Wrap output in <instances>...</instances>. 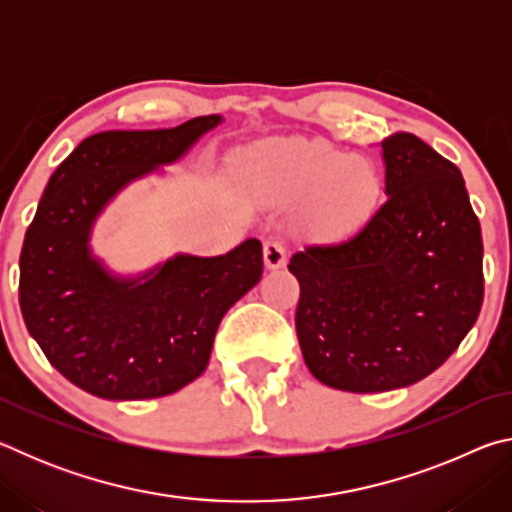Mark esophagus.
<instances>
[{"instance_id":"obj_1","label":"esophagus","mask_w":512,"mask_h":512,"mask_svg":"<svg viewBox=\"0 0 512 512\" xmlns=\"http://www.w3.org/2000/svg\"><path fill=\"white\" fill-rule=\"evenodd\" d=\"M287 262V246L280 239H266L264 241V264L266 268H280Z\"/></svg>"}]
</instances>
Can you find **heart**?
Masks as SVG:
<instances>
[{"instance_id": "heart-1", "label": "heart", "mask_w": 512, "mask_h": 512, "mask_svg": "<svg viewBox=\"0 0 512 512\" xmlns=\"http://www.w3.org/2000/svg\"><path fill=\"white\" fill-rule=\"evenodd\" d=\"M241 178L275 201L304 198L300 223L318 239H341L375 212L381 196L377 164L336 146L284 137L259 144L241 160Z\"/></svg>"}]
</instances>
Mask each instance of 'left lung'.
<instances>
[{"instance_id":"left-lung-1","label":"left lung","mask_w":512,"mask_h":512,"mask_svg":"<svg viewBox=\"0 0 512 512\" xmlns=\"http://www.w3.org/2000/svg\"><path fill=\"white\" fill-rule=\"evenodd\" d=\"M386 203L357 235L291 257L311 375L350 393L411 386L452 357L483 302L481 225L456 164L411 133L381 142Z\"/></svg>"}]
</instances>
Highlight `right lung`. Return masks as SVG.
<instances>
[{"instance_id": "obj_1", "label": "right lung", "mask_w": 512, "mask_h": 512, "mask_svg": "<svg viewBox=\"0 0 512 512\" xmlns=\"http://www.w3.org/2000/svg\"><path fill=\"white\" fill-rule=\"evenodd\" d=\"M221 115L155 131L90 135L49 178L20 255V309L51 366L103 400H151L192 384L210 363L216 329L262 277V241L230 253H176L117 273L94 253V225L146 176H164Z\"/></svg>"}]
</instances>
